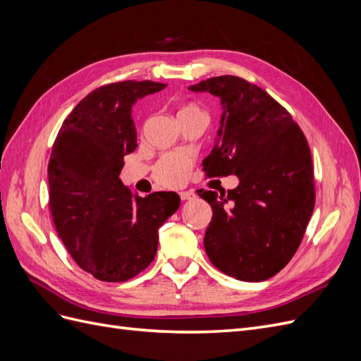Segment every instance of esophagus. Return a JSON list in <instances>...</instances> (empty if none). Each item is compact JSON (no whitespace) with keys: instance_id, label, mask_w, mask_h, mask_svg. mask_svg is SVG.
I'll return each mask as SVG.
<instances>
[{"instance_id":"esophagus-1","label":"esophagus","mask_w":361,"mask_h":361,"mask_svg":"<svg viewBox=\"0 0 361 361\" xmlns=\"http://www.w3.org/2000/svg\"><path fill=\"white\" fill-rule=\"evenodd\" d=\"M179 195H180V200H192L195 197V192L190 190V191L179 192Z\"/></svg>"}]
</instances>
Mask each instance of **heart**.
<instances>
[{
	"instance_id": "heart-1",
	"label": "heart",
	"mask_w": 361,
	"mask_h": 361,
	"mask_svg": "<svg viewBox=\"0 0 361 361\" xmlns=\"http://www.w3.org/2000/svg\"><path fill=\"white\" fill-rule=\"evenodd\" d=\"M191 111H200L197 106H194V105H185V106H182L180 110L178 111V116H180V114H185V113H191ZM187 174H188V169L187 170H183L179 176H178V179L174 180V183L173 185H180L185 179H187Z\"/></svg>"
}]
</instances>
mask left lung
Masks as SVG:
<instances>
[{
  "mask_svg": "<svg viewBox=\"0 0 361 361\" xmlns=\"http://www.w3.org/2000/svg\"><path fill=\"white\" fill-rule=\"evenodd\" d=\"M188 89L220 99L207 176L239 179L227 194L197 191L212 207L203 245L212 265L241 281L276 276L298 250L314 207L313 166L302 130L279 102L233 75Z\"/></svg>",
  "mask_w": 361,
  "mask_h": 361,
  "instance_id": "obj_1",
  "label": "left lung"
}]
</instances>
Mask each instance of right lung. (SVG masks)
Here are the masks:
<instances>
[{
	"mask_svg": "<svg viewBox=\"0 0 361 361\" xmlns=\"http://www.w3.org/2000/svg\"><path fill=\"white\" fill-rule=\"evenodd\" d=\"M154 81L108 84L87 94L60 128L49 166L54 224L73 260L102 281H126L158 250V228L179 209L176 192L133 195L118 174L137 147L133 106L166 89Z\"/></svg>",
	"mask_w": 361,
	"mask_h": 361,
	"instance_id": "1",
	"label": "right lung"
}]
</instances>
